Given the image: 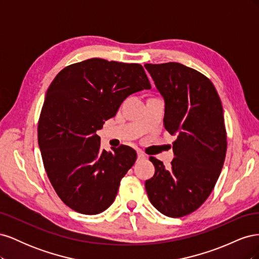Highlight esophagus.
Returning a JSON list of instances; mask_svg holds the SVG:
<instances>
[{
  "mask_svg": "<svg viewBox=\"0 0 259 259\" xmlns=\"http://www.w3.org/2000/svg\"><path fill=\"white\" fill-rule=\"evenodd\" d=\"M137 155H138V160H144V159H146V155H145L142 151H138V152H137Z\"/></svg>",
  "mask_w": 259,
  "mask_h": 259,
  "instance_id": "obj_1",
  "label": "esophagus"
}]
</instances>
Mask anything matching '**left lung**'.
Masks as SVG:
<instances>
[{
  "label": "left lung",
  "instance_id": "1",
  "mask_svg": "<svg viewBox=\"0 0 259 259\" xmlns=\"http://www.w3.org/2000/svg\"><path fill=\"white\" fill-rule=\"evenodd\" d=\"M145 68L164 99V127L177 135L170 167L151 156L155 173L145 187L162 214L183 217L204 203L224 166L227 136L222 101L213 83L197 70L178 62Z\"/></svg>",
  "mask_w": 259,
  "mask_h": 259
}]
</instances>
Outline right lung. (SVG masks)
<instances>
[{
	"label": "right lung",
	"mask_w": 259,
	"mask_h": 259,
	"mask_svg": "<svg viewBox=\"0 0 259 259\" xmlns=\"http://www.w3.org/2000/svg\"><path fill=\"white\" fill-rule=\"evenodd\" d=\"M151 85L143 66L92 58L62 69L46 92L37 142L50 182L77 213L110 206L137 153L128 146L100 149L96 132L125 98Z\"/></svg>",
	"instance_id": "add662e5"
}]
</instances>
